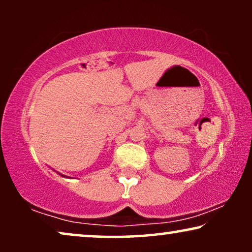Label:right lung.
Returning <instances> with one entry per match:
<instances>
[{
  "label": "right lung",
  "instance_id": "1",
  "mask_svg": "<svg viewBox=\"0 0 252 252\" xmlns=\"http://www.w3.org/2000/svg\"><path fill=\"white\" fill-rule=\"evenodd\" d=\"M62 175V177H64V178H67V177H65V175H63V174H61Z\"/></svg>",
  "mask_w": 252,
  "mask_h": 252
}]
</instances>
